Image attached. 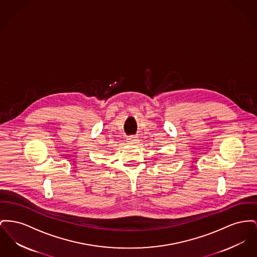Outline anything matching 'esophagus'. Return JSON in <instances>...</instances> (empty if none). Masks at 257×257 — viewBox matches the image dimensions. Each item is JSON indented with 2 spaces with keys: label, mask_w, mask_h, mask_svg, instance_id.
<instances>
[{
  "label": "esophagus",
  "mask_w": 257,
  "mask_h": 257,
  "mask_svg": "<svg viewBox=\"0 0 257 257\" xmlns=\"http://www.w3.org/2000/svg\"><path fill=\"white\" fill-rule=\"evenodd\" d=\"M139 142H140V140L137 137H130L127 139V143L130 145H136V144H139Z\"/></svg>",
  "instance_id": "1"
}]
</instances>
